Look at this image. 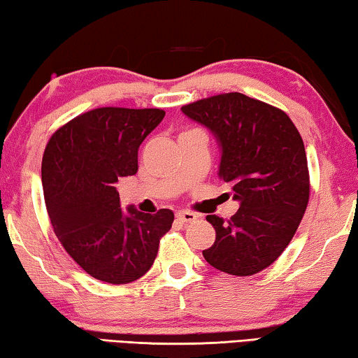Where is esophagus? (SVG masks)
Segmentation results:
<instances>
[{"mask_svg":"<svg viewBox=\"0 0 358 358\" xmlns=\"http://www.w3.org/2000/svg\"><path fill=\"white\" fill-rule=\"evenodd\" d=\"M176 220H178L180 224H187V223L195 222V220H197V215L192 212H179L176 215Z\"/></svg>","mask_w":358,"mask_h":358,"instance_id":"1","label":"esophagus"}]
</instances>
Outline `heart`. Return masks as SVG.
Wrapping results in <instances>:
<instances>
[{
  "label": "heart",
  "instance_id": "1",
  "mask_svg": "<svg viewBox=\"0 0 358 358\" xmlns=\"http://www.w3.org/2000/svg\"><path fill=\"white\" fill-rule=\"evenodd\" d=\"M185 131H190V130H185ZM185 131H182V134H185ZM182 134H180V135H182Z\"/></svg>",
  "mask_w": 358,
  "mask_h": 358
}]
</instances>
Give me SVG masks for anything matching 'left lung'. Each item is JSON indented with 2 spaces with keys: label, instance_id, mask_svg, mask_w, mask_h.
<instances>
[{
  "label": "left lung",
  "instance_id": "left-lung-1",
  "mask_svg": "<svg viewBox=\"0 0 358 358\" xmlns=\"http://www.w3.org/2000/svg\"><path fill=\"white\" fill-rule=\"evenodd\" d=\"M217 135L220 179L231 185L239 210L231 220L208 215L215 243L205 261L229 275L264 271L285 251L310 200L305 145L290 117L241 92H224L182 106Z\"/></svg>",
  "mask_w": 358,
  "mask_h": 358
}]
</instances>
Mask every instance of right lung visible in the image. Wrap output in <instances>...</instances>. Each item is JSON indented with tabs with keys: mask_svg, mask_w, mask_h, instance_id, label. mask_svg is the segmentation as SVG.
<instances>
[{
	"mask_svg": "<svg viewBox=\"0 0 358 358\" xmlns=\"http://www.w3.org/2000/svg\"><path fill=\"white\" fill-rule=\"evenodd\" d=\"M163 109L99 107L62 125L42 158L45 207L58 241L83 271L124 285L153 266L174 213L122 212L115 185L138 171V148Z\"/></svg>",
	"mask_w": 358,
	"mask_h": 358,
	"instance_id": "1",
	"label": "right lung"
}]
</instances>
